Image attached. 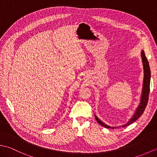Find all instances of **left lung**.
<instances>
[{
	"label": "left lung",
	"instance_id": "1",
	"mask_svg": "<svg viewBox=\"0 0 157 157\" xmlns=\"http://www.w3.org/2000/svg\"><path fill=\"white\" fill-rule=\"evenodd\" d=\"M141 57H142V65H143V69H144V79H143V86H142V94L140 96V101L138 107L136 109L134 114L133 115V116L131 118H130L128 122L125 123V124H123L121 125V127H123V128L128 126L130 124H132V123L136 121V120H137L143 114V113H144V110L146 107V105H147V103H148V96H149V92H150V83H151V69H150L149 63L146 57L144 51H142ZM95 115L96 120L97 121V122L100 125L105 127V128H112V129L118 128V127H113V126L106 125V123L102 122L96 115Z\"/></svg>",
	"mask_w": 157,
	"mask_h": 157
}]
</instances>
